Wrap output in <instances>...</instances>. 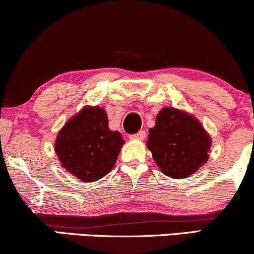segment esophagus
I'll return each mask as SVG.
<instances>
[{
  "label": "esophagus",
  "mask_w": 254,
  "mask_h": 254,
  "mask_svg": "<svg viewBox=\"0 0 254 254\" xmlns=\"http://www.w3.org/2000/svg\"><path fill=\"white\" fill-rule=\"evenodd\" d=\"M145 136H147V132L144 130L138 131L137 133H133V135H130V138L132 139H144Z\"/></svg>",
  "instance_id": "obj_1"
}]
</instances>
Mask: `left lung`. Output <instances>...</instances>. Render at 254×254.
Listing matches in <instances>:
<instances>
[{
    "label": "left lung",
    "mask_w": 254,
    "mask_h": 254,
    "mask_svg": "<svg viewBox=\"0 0 254 254\" xmlns=\"http://www.w3.org/2000/svg\"><path fill=\"white\" fill-rule=\"evenodd\" d=\"M210 137L199 122L182 111L165 107L149 129L147 145L167 177L183 179L208 160Z\"/></svg>",
    "instance_id": "left-lung-1"
}]
</instances>
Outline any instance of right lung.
Returning a JSON list of instances; mask_svg holds the SVG:
<instances>
[{"label": "right lung", "mask_w": 254, "mask_h": 254, "mask_svg": "<svg viewBox=\"0 0 254 254\" xmlns=\"http://www.w3.org/2000/svg\"><path fill=\"white\" fill-rule=\"evenodd\" d=\"M124 141L109 129L104 109L86 107L58 133L55 150L63 167L84 183L97 182L110 173Z\"/></svg>", "instance_id": "right-lung-1"}]
</instances>
